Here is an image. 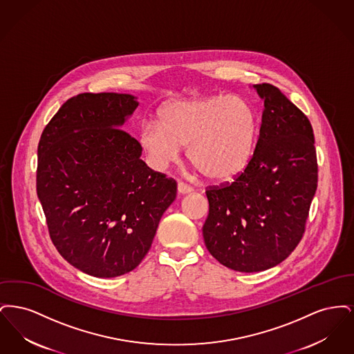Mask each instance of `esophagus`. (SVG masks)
<instances>
[{
	"label": "esophagus",
	"mask_w": 354,
	"mask_h": 354,
	"mask_svg": "<svg viewBox=\"0 0 354 354\" xmlns=\"http://www.w3.org/2000/svg\"><path fill=\"white\" fill-rule=\"evenodd\" d=\"M178 192L180 195H187V194H191L192 192V188L189 185H185L183 182H179L178 183Z\"/></svg>",
	"instance_id": "obj_1"
}]
</instances>
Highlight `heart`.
I'll list each match as a JSON object with an SVG mask.
<instances>
[{"mask_svg": "<svg viewBox=\"0 0 354 354\" xmlns=\"http://www.w3.org/2000/svg\"><path fill=\"white\" fill-rule=\"evenodd\" d=\"M159 123L145 122L140 145L149 163L165 169L175 163L182 147L203 174L214 182L237 178L252 159L257 115L252 104L239 95H208L166 103Z\"/></svg>", "mask_w": 354, "mask_h": 354, "instance_id": "obj_1", "label": "heart"}]
</instances>
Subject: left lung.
Returning <instances> with one entry per match:
<instances>
[{
  "label": "left lung",
  "instance_id": "8db88e82",
  "mask_svg": "<svg viewBox=\"0 0 354 354\" xmlns=\"http://www.w3.org/2000/svg\"><path fill=\"white\" fill-rule=\"evenodd\" d=\"M264 101L252 159L234 183L205 191L207 250L230 270L276 267L296 248L317 189L309 119L274 86L253 84Z\"/></svg>",
  "mask_w": 354,
  "mask_h": 354
}]
</instances>
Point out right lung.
<instances>
[{
    "label": "right lung",
    "mask_w": 354,
    "mask_h": 354,
    "mask_svg": "<svg viewBox=\"0 0 354 354\" xmlns=\"http://www.w3.org/2000/svg\"><path fill=\"white\" fill-rule=\"evenodd\" d=\"M138 104L131 94H80L39 139L37 195L51 240L94 277L136 268L176 198V182L147 167L139 142L122 130Z\"/></svg>",
    "instance_id": "add662e5"
}]
</instances>
